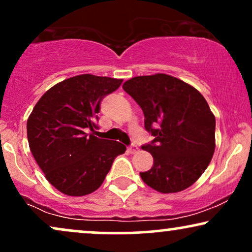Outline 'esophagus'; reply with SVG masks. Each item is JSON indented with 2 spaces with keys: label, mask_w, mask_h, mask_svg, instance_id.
<instances>
[{
  "label": "esophagus",
  "mask_w": 252,
  "mask_h": 252,
  "mask_svg": "<svg viewBox=\"0 0 252 252\" xmlns=\"http://www.w3.org/2000/svg\"><path fill=\"white\" fill-rule=\"evenodd\" d=\"M128 151L130 152V154H135V152L138 151V146H137L136 144H131L130 146H128Z\"/></svg>",
  "instance_id": "1"
}]
</instances>
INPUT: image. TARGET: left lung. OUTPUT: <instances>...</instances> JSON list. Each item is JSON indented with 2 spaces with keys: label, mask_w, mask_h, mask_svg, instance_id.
I'll use <instances>...</instances> for the list:
<instances>
[{
  "label": "left lung",
  "mask_w": 252,
  "mask_h": 252,
  "mask_svg": "<svg viewBox=\"0 0 252 252\" xmlns=\"http://www.w3.org/2000/svg\"><path fill=\"white\" fill-rule=\"evenodd\" d=\"M123 89L144 114L154 141L142 146L154 166L141 172L148 186L160 193L189 189L208 167L215 150V116L199 91L174 76L157 73L135 76Z\"/></svg>",
  "instance_id": "left-lung-1"
}]
</instances>
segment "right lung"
Returning a JSON list of instances; mask_svg holds the SVG:
<instances>
[{"label":"right lung","mask_w":252,"mask_h":252,"mask_svg":"<svg viewBox=\"0 0 252 252\" xmlns=\"http://www.w3.org/2000/svg\"><path fill=\"white\" fill-rule=\"evenodd\" d=\"M122 79L81 74L50 88L27 123L28 141L38 166L59 192L71 196L93 193L114 159L126 152L120 142L97 138L96 121L104 96Z\"/></svg>","instance_id":"obj_1"}]
</instances>
